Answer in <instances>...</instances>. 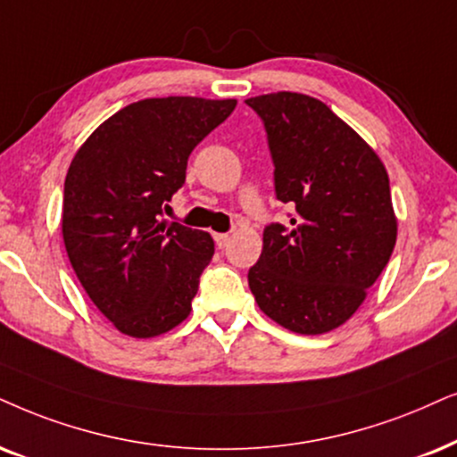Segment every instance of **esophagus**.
I'll return each instance as SVG.
<instances>
[{
  "label": "esophagus",
  "instance_id": "34e87169",
  "mask_svg": "<svg viewBox=\"0 0 457 457\" xmlns=\"http://www.w3.org/2000/svg\"><path fill=\"white\" fill-rule=\"evenodd\" d=\"M215 242H217L219 248H225V246H228V242H229V236L228 234H215Z\"/></svg>",
  "mask_w": 457,
  "mask_h": 457
}]
</instances>
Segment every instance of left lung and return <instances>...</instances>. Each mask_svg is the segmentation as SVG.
<instances>
[{
    "instance_id": "left-lung-1",
    "label": "left lung",
    "mask_w": 457,
    "mask_h": 457,
    "mask_svg": "<svg viewBox=\"0 0 457 457\" xmlns=\"http://www.w3.org/2000/svg\"><path fill=\"white\" fill-rule=\"evenodd\" d=\"M268 132L276 198L291 225L263 229L248 287L265 316L328 333L365 302L396 245L390 181L378 154L325 103L299 92L246 99Z\"/></svg>"
}]
</instances>
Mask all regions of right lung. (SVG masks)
Returning a JSON list of instances; mask_svg holds the SVG:
<instances>
[{
  "instance_id": "1",
  "label": "right lung",
  "mask_w": 457,
  "mask_h": 457,
  "mask_svg": "<svg viewBox=\"0 0 457 457\" xmlns=\"http://www.w3.org/2000/svg\"><path fill=\"white\" fill-rule=\"evenodd\" d=\"M236 99H143L120 109L73 155L62 194V240L92 303L120 333L147 339L192 312L211 263V234L169 223L162 209L186 183L194 147Z\"/></svg>"
}]
</instances>
